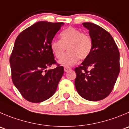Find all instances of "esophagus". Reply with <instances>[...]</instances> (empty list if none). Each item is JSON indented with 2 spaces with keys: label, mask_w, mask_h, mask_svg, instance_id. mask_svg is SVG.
Listing matches in <instances>:
<instances>
[{
  "label": "esophagus",
  "mask_w": 129,
  "mask_h": 129,
  "mask_svg": "<svg viewBox=\"0 0 129 129\" xmlns=\"http://www.w3.org/2000/svg\"><path fill=\"white\" fill-rule=\"evenodd\" d=\"M64 72H68V71L71 70H72V68H71L70 67H64Z\"/></svg>",
  "instance_id": "obj_1"
}]
</instances>
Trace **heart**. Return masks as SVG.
Returning a JSON list of instances; mask_svg holds the SVG:
<instances>
[{"mask_svg":"<svg viewBox=\"0 0 129 129\" xmlns=\"http://www.w3.org/2000/svg\"><path fill=\"white\" fill-rule=\"evenodd\" d=\"M60 40H52L50 46L52 52L57 59L62 57L67 47L69 52L59 61L63 66L75 64L78 59L87 58L91 52L93 43L91 37L87 34L73 27H69L61 32Z\"/></svg>","mask_w":129,"mask_h":129,"instance_id":"obj_1","label":"heart"}]
</instances>
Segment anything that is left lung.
Listing matches in <instances>:
<instances>
[{
	"label": "left lung",
	"mask_w": 129,
	"mask_h": 129,
	"mask_svg": "<svg viewBox=\"0 0 129 129\" xmlns=\"http://www.w3.org/2000/svg\"><path fill=\"white\" fill-rule=\"evenodd\" d=\"M82 24L89 30L93 47L89 56L75 69V85L82 98L97 101L106 98L113 89L120 73V52L106 30L94 23Z\"/></svg>",
	"instance_id": "8db88e82"
}]
</instances>
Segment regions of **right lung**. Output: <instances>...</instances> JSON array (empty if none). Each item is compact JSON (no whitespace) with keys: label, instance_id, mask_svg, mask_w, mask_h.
Returning <instances> with one entry per match:
<instances>
[{"label":"right lung","instance_id":"obj_1","mask_svg":"<svg viewBox=\"0 0 129 129\" xmlns=\"http://www.w3.org/2000/svg\"><path fill=\"white\" fill-rule=\"evenodd\" d=\"M63 23L39 21L20 33L10 56L12 80L22 96L31 103H41L51 98L64 73L56 64L51 49V41Z\"/></svg>","mask_w":129,"mask_h":129}]
</instances>
